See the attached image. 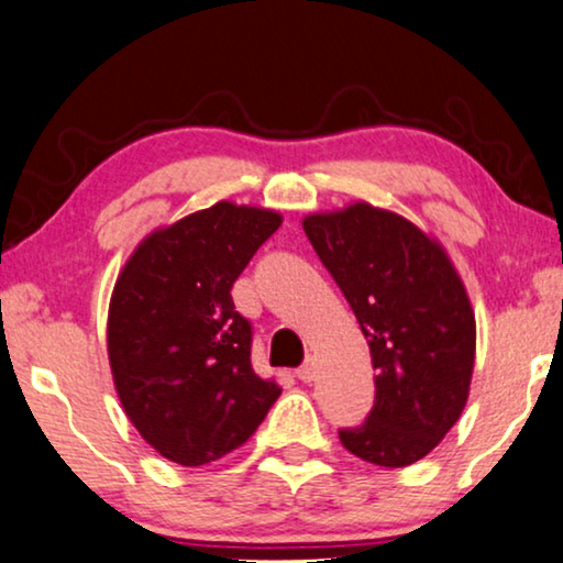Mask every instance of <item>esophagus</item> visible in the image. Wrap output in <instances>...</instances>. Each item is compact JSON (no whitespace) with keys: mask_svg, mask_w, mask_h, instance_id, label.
Masks as SVG:
<instances>
[{"mask_svg":"<svg viewBox=\"0 0 563 563\" xmlns=\"http://www.w3.org/2000/svg\"><path fill=\"white\" fill-rule=\"evenodd\" d=\"M296 375H298L300 383H313V379H316V364H313V360H308V362L300 364Z\"/></svg>","mask_w":563,"mask_h":563,"instance_id":"34e87169","label":"esophagus"}]
</instances>
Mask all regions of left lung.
<instances>
[{
	"instance_id": "8db88e82",
	"label": "left lung",
	"mask_w": 563,
	"mask_h": 563,
	"mask_svg": "<svg viewBox=\"0 0 563 563\" xmlns=\"http://www.w3.org/2000/svg\"><path fill=\"white\" fill-rule=\"evenodd\" d=\"M303 232L350 300L377 372L367 421L339 439L369 464H413L439 446L470 395L477 327L464 283L439 242L364 201L311 213Z\"/></svg>"
}]
</instances>
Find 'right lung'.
I'll list each match as a JSON object with an SVG mask.
<instances>
[{"label": "right lung", "instance_id": "obj_1", "mask_svg": "<svg viewBox=\"0 0 563 563\" xmlns=\"http://www.w3.org/2000/svg\"><path fill=\"white\" fill-rule=\"evenodd\" d=\"M280 213L229 201L157 229L126 260L109 303L114 387L140 437L201 466L242 446L280 385L252 369V323L232 285Z\"/></svg>", "mask_w": 563, "mask_h": 563}]
</instances>
